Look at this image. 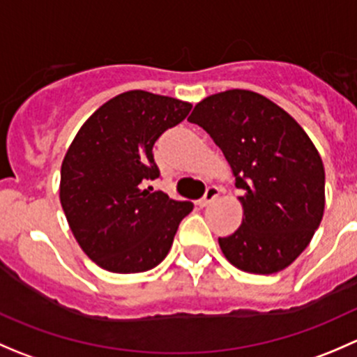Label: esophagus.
Instances as JSON below:
<instances>
[{"mask_svg":"<svg viewBox=\"0 0 357 357\" xmlns=\"http://www.w3.org/2000/svg\"><path fill=\"white\" fill-rule=\"evenodd\" d=\"M218 197H219L218 186H208V188L205 190V195L199 200V205L200 207H207V205L211 204V202H214Z\"/></svg>","mask_w":357,"mask_h":357,"instance_id":"obj_1","label":"esophagus"}]
</instances>
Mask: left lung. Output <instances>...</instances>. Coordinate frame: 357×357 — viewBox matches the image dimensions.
<instances>
[{
    "instance_id": "1",
    "label": "left lung",
    "mask_w": 357,
    "mask_h": 357,
    "mask_svg": "<svg viewBox=\"0 0 357 357\" xmlns=\"http://www.w3.org/2000/svg\"><path fill=\"white\" fill-rule=\"evenodd\" d=\"M188 121L211 135L243 190L242 226L219 238L225 257L255 275L285 269L325 211V167L311 138L282 107L248 89L207 96Z\"/></svg>"
}]
</instances>
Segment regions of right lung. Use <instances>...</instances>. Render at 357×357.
<instances>
[{"instance_id":"add662e5","label":"right lung","mask_w":357,"mask_h":357,"mask_svg":"<svg viewBox=\"0 0 357 357\" xmlns=\"http://www.w3.org/2000/svg\"><path fill=\"white\" fill-rule=\"evenodd\" d=\"M192 103L126 91L103 103L75 135L60 171V204L74 238L100 268L143 273L171 250L192 202L169 199L145 183L160 176L158 136L183 121Z\"/></svg>"}]
</instances>
